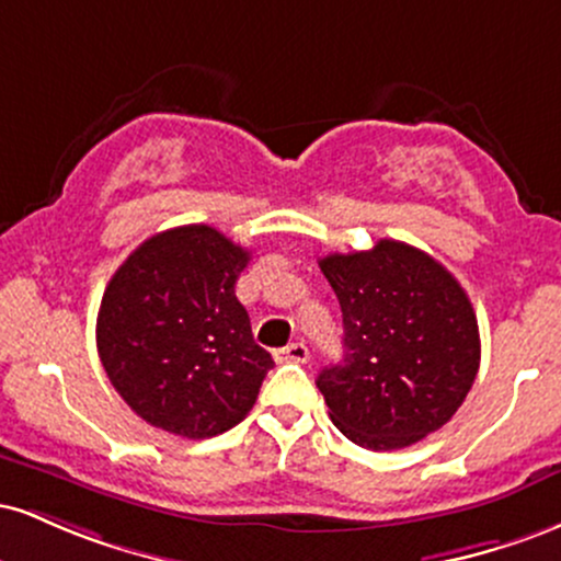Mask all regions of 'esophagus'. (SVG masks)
Listing matches in <instances>:
<instances>
[{
	"instance_id": "1",
	"label": "esophagus",
	"mask_w": 561,
	"mask_h": 561,
	"mask_svg": "<svg viewBox=\"0 0 561 561\" xmlns=\"http://www.w3.org/2000/svg\"><path fill=\"white\" fill-rule=\"evenodd\" d=\"M276 364H306L308 362V347L302 343H289L287 347L274 351Z\"/></svg>"
}]
</instances>
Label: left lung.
I'll list each match as a JSON object with an SVG mask.
<instances>
[{"label": "left lung", "mask_w": 561, "mask_h": 561, "mask_svg": "<svg viewBox=\"0 0 561 561\" xmlns=\"http://www.w3.org/2000/svg\"><path fill=\"white\" fill-rule=\"evenodd\" d=\"M343 308V362L317 388L347 440L396 450L440 430L480 369V330L465 287L433 255L379 240L319 261Z\"/></svg>", "instance_id": "obj_1"}]
</instances>
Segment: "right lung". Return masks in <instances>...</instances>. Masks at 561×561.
<instances>
[{
  "instance_id": "1",
  "label": "right lung",
  "mask_w": 561,
  "mask_h": 561,
  "mask_svg": "<svg viewBox=\"0 0 561 561\" xmlns=\"http://www.w3.org/2000/svg\"><path fill=\"white\" fill-rule=\"evenodd\" d=\"M250 253L190 224L150 237L102 295L96 351L118 396L152 427L214 437L240 424L274 366L234 285Z\"/></svg>"
}]
</instances>
